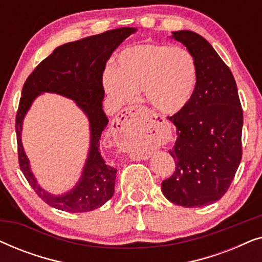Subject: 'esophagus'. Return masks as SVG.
Masks as SVG:
<instances>
[{
	"label": "esophagus",
	"instance_id": "34e87169",
	"mask_svg": "<svg viewBox=\"0 0 262 262\" xmlns=\"http://www.w3.org/2000/svg\"><path fill=\"white\" fill-rule=\"evenodd\" d=\"M146 117H149V112L145 107L135 105L130 106L127 108H124L121 112L118 114L114 119V124H116V136L117 139L120 143L124 142V139L128 138L131 136L139 124L144 121ZM126 151H130L128 148H125ZM132 156L139 160H146L149 155L146 154H134L131 152Z\"/></svg>",
	"mask_w": 262,
	"mask_h": 262
}]
</instances>
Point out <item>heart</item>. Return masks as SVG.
<instances>
[{
	"label": "heart",
	"instance_id": "b5f03b06",
	"mask_svg": "<svg viewBox=\"0 0 262 262\" xmlns=\"http://www.w3.org/2000/svg\"><path fill=\"white\" fill-rule=\"evenodd\" d=\"M198 67L187 49L145 42L125 49L113 69L103 74V88L117 102L130 101L143 91L154 108L164 114L181 112L191 101Z\"/></svg>",
	"mask_w": 262,
	"mask_h": 262
}]
</instances>
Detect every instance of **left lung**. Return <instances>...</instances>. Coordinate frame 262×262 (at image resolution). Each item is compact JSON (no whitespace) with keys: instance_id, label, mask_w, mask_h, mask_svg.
<instances>
[{"instance_id":"obj_1","label":"left lung","mask_w":262,"mask_h":262,"mask_svg":"<svg viewBox=\"0 0 262 262\" xmlns=\"http://www.w3.org/2000/svg\"><path fill=\"white\" fill-rule=\"evenodd\" d=\"M171 38L194 56L198 82L188 105L169 117L178 135L169 150L177 167L161 187L169 202L200 207L220 200L234 180L243 112L235 78L210 42L192 31L173 32Z\"/></svg>"}]
</instances>
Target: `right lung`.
<instances>
[{
  "mask_svg": "<svg viewBox=\"0 0 262 262\" xmlns=\"http://www.w3.org/2000/svg\"><path fill=\"white\" fill-rule=\"evenodd\" d=\"M136 31L134 27H121L59 46L39 63L25 82L15 119L20 169L35 193L55 209L88 212L112 198L117 169L106 163L100 150V138L108 124L102 110V74L112 52ZM44 91L74 99L91 125V149L82 177L71 191L62 196L50 195L36 184L20 143L24 114L33 100Z\"/></svg>",
  "mask_w": 262,
  "mask_h": 262,
  "instance_id": "1",
  "label": "right lung"
}]
</instances>
